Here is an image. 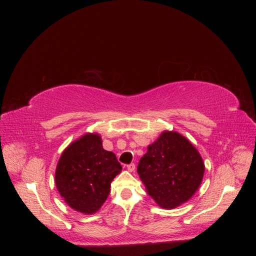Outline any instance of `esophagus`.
Returning <instances> with one entry per match:
<instances>
[{
	"label": "esophagus",
	"mask_w": 256,
	"mask_h": 256,
	"mask_svg": "<svg viewBox=\"0 0 256 256\" xmlns=\"http://www.w3.org/2000/svg\"><path fill=\"white\" fill-rule=\"evenodd\" d=\"M127 170L129 172H134V170H136V166H134V164H128L127 166Z\"/></svg>",
	"instance_id": "esophagus-1"
}]
</instances>
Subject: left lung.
Instances as JSON below:
<instances>
[{
    "mask_svg": "<svg viewBox=\"0 0 256 256\" xmlns=\"http://www.w3.org/2000/svg\"><path fill=\"white\" fill-rule=\"evenodd\" d=\"M205 164L187 138L164 131L148 145L138 164L146 192L161 208L173 209L189 200L203 180Z\"/></svg>",
    "mask_w": 256,
    "mask_h": 256,
    "instance_id": "left-lung-1",
    "label": "left lung"
}]
</instances>
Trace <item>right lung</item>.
<instances>
[{
  "label": "right lung",
  "mask_w": 256,
  "mask_h": 256,
  "mask_svg": "<svg viewBox=\"0 0 256 256\" xmlns=\"http://www.w3.org/2000/svg\"><path fill=\"white\" fill-rule=\"evenodd\" d=\"M120 172L115 154L104 150L102 136L88 132L62 152L56 170V186L69 207L92 214L106 202L111 182Z\"/></svg>",
  "instance_id": "obj_1"
}]
</instances>
